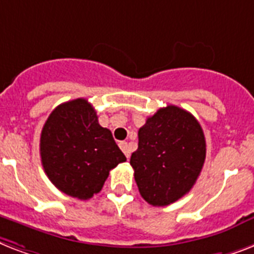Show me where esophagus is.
Here are the masks:
<instances>
[{
  "mask_svg": "<svg viewBox=\"0 0 254 254\" xmlns=\"http://www.w3.org/2000/svg\"><path fill=\"white\" fill-rule=\"evenodd\" d=\"M119 147H121V149L123 151V153L126 155V157H127V159H129V155H131V153H129L128 144L126 143V141H121V143H119Z\"/></svg>",
  "mask_w": 254,
  "mask_h": 254,
  "instance_id": "1",
  "label": "esophagus"
}]
</instances>
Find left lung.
I'll return each instance as SVG.
<instances>
[{"label":"left lung","instance_id":"8db88e82","mask_svg":"<svg viewBox=\"0 0 254 254\" xmlns=\"http://www.w3.org/2000/svg\"><path fill=\"white\" fill-rule=\"evenodd\" d=\"M139 145L129 164L140 195L152 206H168L188 194L206 159L199 122L181 107L157 110L139 129Z\"/></svg>","mask_w":254,"mask_h":254}]
</instances>
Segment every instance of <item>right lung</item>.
Listing matches in <instances>:
<instances>
[{"label":"right lung","mask_w":254,"mask_h":254,"mask_svg":"<svg viewBox=\"0 0 254 254\" xmlns=\"http://www.w3.org/2000/svg\"><path fill=\"white\" fill-rule=\"evenodd\" d=\"M40 157L50 181L82 200L101 191L110 170L126 161L111 131L99 126L94 107L84 98L51 113L40 135Z\"/></svg>","instance_id":"1"}]
</instances>
